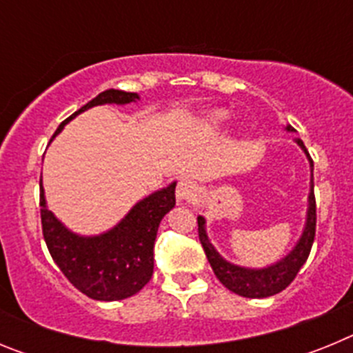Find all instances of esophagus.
Instances as JSON below:
<instances>
[{
    "mask_svg": "<svg viewBox=\"0 0 353 353\" xmlns=\"http://www.w3.org/2000/svg\"><path fill=\"white\" fill-rule=\"evenodd\" d=\"M198 194V185L191 180H180L179 185H176V199L182 201V203H191L192 199Z\"/></svg>",
    "mask_w": 353,
    "mask_h": 353,
    "instance_id": "obj_1",
    "label": "esophagus"
}]
</instances>
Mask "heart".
<instances>
[{
  "label": "heart",
  "instance_id": "heart-1",
  "mask_svg": "<svg viewBox=\"0 0 353 353\" xmlns=\"http://www.w3.org/2000/svg\"><path fill=\"white\" fill-rule=\"evenodd\" d=\"M230 120V111L226 109H214L210 113H207L201 120L205 127H210V129H217V127H223L224 123H228Z\"/></svg>",
  "mask_w": 353,
  "mask_h": 353
}]
</instances>
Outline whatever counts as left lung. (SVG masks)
Masks as SVG:
<instances>
[{
	"mask_svg": "<svg viewBox=\"0 0 353 353\" xmlns=\"http://www.w3.org/2000/svg\"><path fill=\"white\" fill-rule=\"evenodd\" d=\"M286 130H293V127L288 125ZM295 141L304 150L305 155H307V159L311 162V168H313V159L307 154V150H305L302 139L297 138ZM313 187V174H311L310 207H307V217H305V226L301 240H299L297 245L281 261H277V263L270 265V267H265V269H245V267H239V265H233L224 260L219 252L215 251L214 245L210 244L207 232H205V219L199 215V242L203 245L205 254H207L208 261H210V267L214 270V274L230 292L236 293V295H242V297L263 299L283 292L295 279L301 267L305 263L307 256H310L311 245H313L314 240V232H316V201H314Z\"/></svg>",
	"mask_w": 353,
	"mask_h": 353,
	"instance_id": "1",
	"label": "left lung"
}]
</instances>
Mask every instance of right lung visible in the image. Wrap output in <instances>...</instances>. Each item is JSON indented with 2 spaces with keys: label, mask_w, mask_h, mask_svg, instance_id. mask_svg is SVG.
I'll return each instance as SVG.
<instances>
[{
  "label": "right lung",
  "mask_w": 353,
  "mask_h": 353,
  "mask_svg": "<svg viewBox=\"0 0 353 353\" xmlns=\"http://www.w3.org/2000/svg\"><path fill=\"white\" fill-rule=\"evenodd\" d=\"M138 93L105 90L61 123L52 139L67 121L93 105L129 104ZM174 187H164L146 196L109 232L97 236L72 233L56 219L46 205L40 185V217L43 240L54 263L79 292L95 301H121L138 293L154 274V244L162 217L174 207Z\"/></svg>",
  "instance_id": "obj_1"
}]
</instances>
